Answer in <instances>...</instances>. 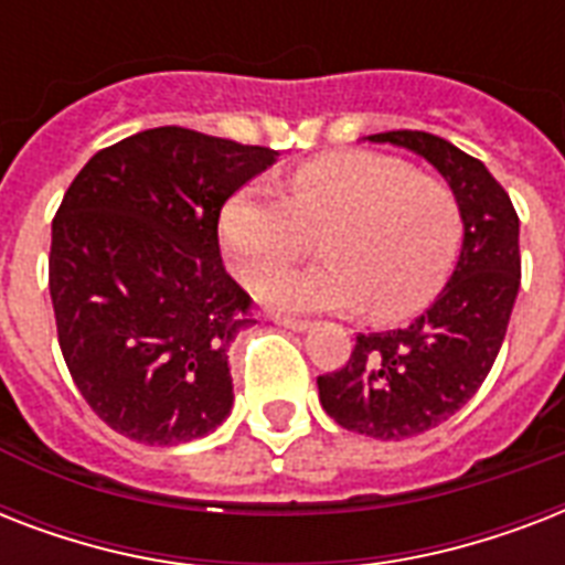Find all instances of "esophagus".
I'll return each mask as SVG.
<instances>
[{"instance_id": "1", "label": "esophagus", "mask_w": 565, "mask_h": 565, "mask_svg": "<svg viewBox=\"0 0 565 565\" xmlns=\"http://www.w3.org/2000/svg\"><path fill=\"white\" fill-rule=\"evenodd\" d=\"M273 322L275 326H284L290 328V331H308V319L301 317H287V313H273Z\"/></svg>"}]
</instances>
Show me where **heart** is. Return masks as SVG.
Returning a JSON list of instances; mask_svg holds the SVG:
<instances>
[{
    "label": "heart",
    "instance_id": "obj_1",
    "mask_svg": "<svg viewBox=\"0 0 565 565\" xmlns=\"http://www.w3.org/2000/svg\"><path fill=\"white\" fill-rule=\"evenodd\" d=\"M222 248L257 284L319 234L322 264L278 273L260 287L281 310H361L395 322L443 287L463 239V211L446 181L375 152H337L292 172L287 195L234 193L222 207Z\"/></svg>",
    "mask_w": 565,
    "mask_h": 565
}]
</instances>
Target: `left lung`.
Returning <instances> with one entry per match:
<instances>
[{"label": "left lung", "instance_id": "left-lung-1", "mask_svg": "<svg viewBox=\"0 0 565 565\" xmlns=\"http://www.w3.org/2000/svg\"><path fill=\"white\" fill-rule=\"evenodd\" d=\"M370 140L425 158L463 211V248L434 305L411 326L361 334L345 366L317 377L319 402L337 425L407 439L455 416L490 375L522 278L519 216L490 170L443 137L384 131Z\"/></svg>", "mask_w": 565, "mask_h": 565}]
</instances>
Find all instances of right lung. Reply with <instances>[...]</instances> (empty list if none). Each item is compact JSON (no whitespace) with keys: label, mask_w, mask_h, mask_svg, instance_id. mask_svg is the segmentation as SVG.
Listing matches in <instances>:
<instances>
[{"label":"right lung","mask_w":565,"mask_h":565,"mask_svg":"<svg viewBox=\"0 0 565 565\" xmlns=\"http://www.w3.org/2000/svg\"><path fill=\"white\" fill-rule=\"evenodd\" d=\"M278 158L181 126L102 149L52 220L49 292L78 393L105 425L179 446L225 422L228 349L255 322L222 266V204Z\"/></svg>","instance_id":"right-lung-1"}]
</instances>
